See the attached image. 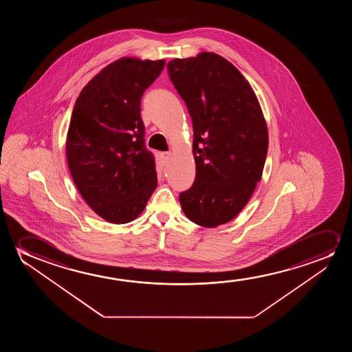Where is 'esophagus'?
I'll return each instance as SVG.
<instances>
[{"instance_id": "34e87169", "label": "esophagus", "mask_w": 352, "mask_h": 352, "mask_svg": "<svg viewBox=\"0 0 352 352\" xmlns=\"http://www.w3.org/2000/svg\"><path fill=\"white\" fill-rule=\"evenodd\" d=\"M170 157H172V154H170L169 151H167V153H164V154H162V159H164V162H166V164H168Z\"/></svg>"}]
</instances>
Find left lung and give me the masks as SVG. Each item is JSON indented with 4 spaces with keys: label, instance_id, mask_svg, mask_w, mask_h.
I'll list each match as a JSON object with an SVG mask.
<instances>
[{
    "label": "left lung",
    "instance_id": "8db88e82",
    "mask_svg": "<svg viewBox=\"0 0 352 352\" xmlns=\"http://www.w3.org/2000/svg\"><path fill=\"white\" fill-rule=\"evenodd\" d=\"M169 78L192 119L196 179L180 193L184 214L217 227L239 214L262 178L268 130L249 82L209 52L167 63Z\"/></svg>",
    "mask_w": 352,
    "mask_h": 352
}]
</instances>
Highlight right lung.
I'll list each match as a JSON object with an SVG mask.
<instances>
[{"mask_svg": "<svg viewBox=\"0 0 352 352\" xmlns=\"http://www.w3.org/2000/svg\"><path fill=\"white\" fill-rule=\"evenodd\" d=\"M164 63L119 58L82 87L73 108L68 168L87 206L111 223L138 217L157 186L154 156L145 148L140 98Z\"/></svg>", "mask_w": 352, "mask_h": 352, "instance_id": "1", "label": "right lung"}]
</instances>
